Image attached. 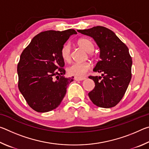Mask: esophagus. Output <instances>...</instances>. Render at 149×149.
Listing matches in <instances>:
<instances>
[{
  "label": "esophagus",
  "instance_id": "obj_1",
  "mask_svg": "<svg viewBox=\"0 0 149 149\" xmlns=\"http://www.w3.org/2000/svg\"><path fill=\"white\" fill-rule=\"evenodd\" d=\"M86 79V77H74V79L75 81H83V80H85Z\"/></svg>",
  "mask_w": 149,
  "mask_h": 149
}]
</instances>
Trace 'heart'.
I'll use <instances>...</instances> for the list:
<instances>
[{
    "instance_id": "1",
    "label": "heart",
    "mask_w": 149,
    "mask_h": 149,
    "mask_svg": "<svg viewBox=\"0 0 149 149\" xmlns=\"http://www.w3.org/2000/svg\"><path fill=\"white\" fill-rule=\"evenodd\" d=\"M77 45L81 49L88 52L89 56H93V51L95 46L92 41L89 39L81 38L77 40ZM61 56L62 59L66 62H70L71 60V47L70 44L65 45L61 50ZM91 68L89 62H84L81 63H75L68 68L67 72L70 75L76 77H83Z\"/></svg>"
}]
</instances>
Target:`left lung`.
<instances>
[{
	"instance_id": "1",
	"label": "left lung",
	"mask_w": 149,
	"mask_h": 149,
	"mask_svg": "<svg viewBox=\"0 0 149 149\" xmlns=\"http://www.w3.org/2000/svg\"><path fill=\"white\" fill-rule=\"evenodd\" d=\"M77 31L92 37L100 49V60L93 71L101 73L102 76L89 77L94 81L95 87L88 95L97 107H114L122 99L132 79V58L129 49L107 27L96 26Z\"/></svg>"
}]
</instances>
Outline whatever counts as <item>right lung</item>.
Instances as JSON below:
<instances>
[{
	"label": "right lung",
	"mask_w": 149,
	"mask_h": 149,
	"mask_svg": "<svg viewBox=\"0 0 149 149\" xmlns=\"http://www.w3.org/2000/svg\"><path fill=\"white\" fill-rule=\"evenodd\" d=\"M74 29L48 30L34 37L24 50L17 64L18 88L32 109L47 112L60 104L69 84L65 77L61 50Z\"/></svg>",
	"instance_id": "right-lung-1"
}]
</instances>
